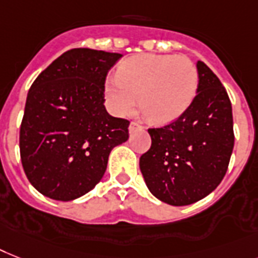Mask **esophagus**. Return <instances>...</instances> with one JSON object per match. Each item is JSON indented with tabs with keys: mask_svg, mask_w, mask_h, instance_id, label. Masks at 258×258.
<instances>
[{
	"mask_svg": "<svg viewBox=\"0 0 258 258\" xmlns=\"http://www.w3.org/2000/svg\"><path fill=\"white\" fill-rule=\"evenodd\" d=\"M128 130H130V133L133 134V133H136V131H140V130H143V127H142V125H140L139 123L131 122V124H130Z\"/></svg>",
	"mask_w": 258,
	"mask_h": 258,
	"instance_id": "esophagus-1",
	"label": "esophagus"
}]
</instances>
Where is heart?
I'll use <instances>...</instances> for the list:
<instances>
[{
	"label": "heart",
	"mask_w": 258,
	"mask_h": 258,
	"mask_svg": "<svg viewBox=\"0 0 258 258\" xmlns=\"http://www.w3.org/2000/svg\"><path fill=\"white\" fill-rule=\"evenodd\" d=\"M199 87V70L187 58L163 54H143L124 60L110 78L104 94L116 115L140 110L148 120L167 123L179 118L194 102Z\"/></svg>",
	"instance_id": "obj_1"
}]
</instances>
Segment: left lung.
<instances>
[{
    "instance_id": "left-lung-1",
    "label": "left lung",
    "mask_w": 258,
    "mask_h": 258,
    "mask_svg": "<svg viewBox=\"0 0 258 258\" xmlns=\"http://www.w3.org/2000/svg\"><path fill=\"white\" fill-rule=\"evenodd\" d=\"M196 66L198 95L176 120L148 130L152 143L139 160L151 194L176 207L194 204L216 189L234 146L227 90L204 62Z\"/></svg>"
}]
</instances>
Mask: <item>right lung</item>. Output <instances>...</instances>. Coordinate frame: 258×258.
I'll return each mask as SVG.
<instances>
[{"mask_svg":"<svg viewBox=\"0 0 258 258\" xmlns=\"http://www.w3.org/2000/svg\"><path fill=\"white\" fill-rule=\"evenodd\" d=\"M120 56L69 50L33 82L20 130L21 162L46 198L70 202L90 192L111 150L128 139V120L111 116L103 104L106 77Z\"/></svg>","mask_w":258,"mask_h":258,"instance_id":"right-lung-1","label":"right lung"}]
</instances>
